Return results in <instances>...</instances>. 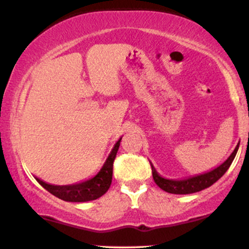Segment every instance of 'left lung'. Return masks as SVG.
I'll return each instance as SVG.
<instances>
[{"label": "left lung", "mask_w": 249, "mask_h": 249, "mask_svg": "<svg viewBox=\"0 0 249 249\" xmlns=\"http://www.w3.org/2000/svg\"><path fill=\"white\" fill-rule=\"evenodd\" d=\"M239 145L240 142H238V145L234 148L233 152L231 153V156L228 157L221 165H219L218 167L213 168V170L208 171V172L198 174V176L188 177V178L185 179L174 180L162 178V177L159 176V173L157 172L153 165L151 164L154 182H156L161 190H164L165 192L172 194H191L205 190V188L212 186L215 181H218V180L226 173V171L230 168L231 164H232L234 158H235L236 152H238Z\"/></svg>", "instance_id": "left-lung-1"}]
</instances>
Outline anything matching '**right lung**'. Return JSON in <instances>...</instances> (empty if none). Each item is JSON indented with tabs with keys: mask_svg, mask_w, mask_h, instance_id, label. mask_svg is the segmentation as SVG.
Here are the masks:
<instances>
[{
	"mask_svg": "<svg viewBox=\"0 0 249 249\" xmlns=\"http://www.w3.org/2000/svg\"><path fill=\"white\" fill-rule=\"evenodd\" d=\"M121 141L122 138H119L115 146L111 150L110 154H108L107 160L99 170V172L92 178L81 182H76V184L72 185H63V186L47 184V182L38 178H36V180L48 192H50L57 198L64 200V201L85 202L101 198L103 194L107 193V191L110 188L111 181H112L113 161H115L117 152H118Z\"/></svg>",
	"mask_w": 249,
	"mask_h": 249,
	"instance_id": "add662e5",
	"label": "right lung"
}]
</instances>
